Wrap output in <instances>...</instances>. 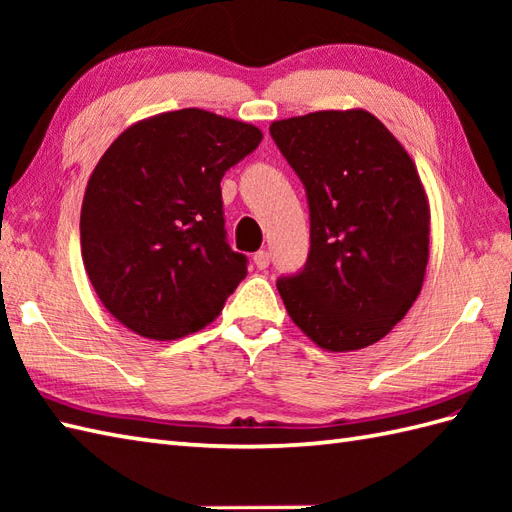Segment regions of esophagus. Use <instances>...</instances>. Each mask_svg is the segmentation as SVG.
Wrapping results in <instances>:
<instances>
[{
	"label": "esophagus",
	"mask_w": 512,
	"mask_h": 512,
	"mask_svg": "<svg viewBox=\"0 0 512 512\" xmlns=\"http://www.w3.org/2000/svg\"><path fill=\"white\" fill-rule=\"evenodd\" d=\"M253 262H255V266H257L259 270L268 268V264H270V253H268V250H257V253L253 255Z\"/></svg>",
	"instance_id": "obj_1"
}]
</instances>
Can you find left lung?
Instances as JSON below:
<instances>
[{"label":"left lung","mask_w":512,"mask_h":512,"mask_svg":"<svg viewBox=\"0 0 512 512\" xmlns=\"http://www.w3.org/2000/svg\"><path fill=\"white\" fill-rule=\"evenodd\" d=\"M270 136L310 204V255L277 290L297 328L328 352H354L391 332L418 299L431 211L398 138L361 107L292 116Z\"/></svg>","instance_id":"left-lung-1"}]
</instances>
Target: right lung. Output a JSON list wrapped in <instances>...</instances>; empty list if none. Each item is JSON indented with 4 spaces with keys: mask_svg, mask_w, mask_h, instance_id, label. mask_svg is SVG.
I'll use <instances>...</instances> for the list:
<instances>
[{
    "mask_svg": "<svg viewBox=\"0 0 512 512\" xmlns=\"http://www.w3.org/2000/svg\"><path fill=\"white\" fill-rule=\"evenodd\" d=\"M262 129L187 107L129 125L107 147L81 206V257L101 303L145 339L176 341L217 319L246 277L226 244V169Z\"/></svg>",
    "mask_w": 512,
    "mask_h": 512,
    "instance_id": "right-lung-1",
    "label": "right lung"
}]
</instances>
